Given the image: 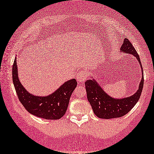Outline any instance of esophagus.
Instances as JSON below:
<instances>
[{"label": "esophagus", "instance_id": "obj_1", "mask_svg": "<svg viewBox=\"0 0 154 154\" xmlns=\"http://www.w3.org/2000/svg\"><path fill=\"white\" fill-rule=\"evenodd\" d=\"M87 77V74L85 72H80L78 74L77 76V81L79 83H84L85 82Z\"/></svg>", "mask_w": 154, "mask_h": 154}]
</instances>
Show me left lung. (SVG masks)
Returning a JSON list of instances; mask_svg holds the SVG:
<instances>
[{
    "instance_id": "obj_1",
    "label": "left lung",
    "mask_w": 154,
    "mask_h": 154,
    "mask_svg": "<svg viewBox=\"0 0 154 154\" xmlns=\"http://www.w3.org/2000/svg\"><path fill=\"white\" fill-rule=\"evenodd\" d=\"M121 52L130 54L136 57L141 67L142 77L137 92L129 97L122 98H116L108 94L100 86L94 78L85 82L87 98L90 105L92 106L94 114L100 118L111 119L120 118L126 114L132 109L138 102L143 87V72L140 56L134 47L125 38L124 42L120 48Z\"/></svg>"
}]
</instances>
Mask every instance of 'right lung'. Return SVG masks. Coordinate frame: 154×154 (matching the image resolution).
<instances>
[{
	"instance_id": "add662e5",
	"label": "right lung",
	"mask_w": 154,
	"mask_h": 154,
	"mask_svg": "<svg viewBox=\"0 0 154 154\" xmlns=\"http://www.w3.org/2000/svg\"><path fill=\"white\" fill-rule=\"evenodd\" d=\"M12 81L20 102L30 114L46 120H58L65 114L70 96L77 86L76 80L65 82L51 94L33 95L24 88L18 78L17 56L12 66Z\"/></svg>"
}]
</instances>
